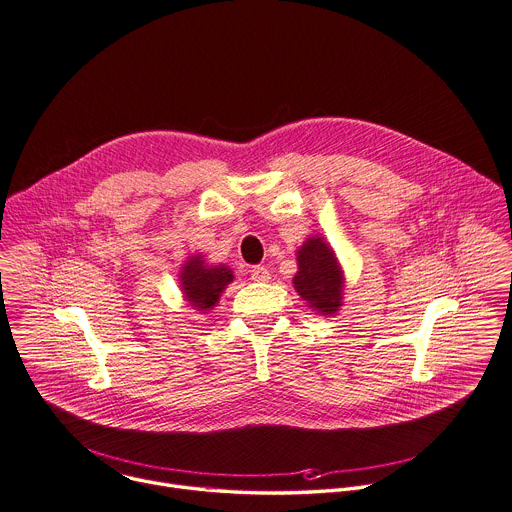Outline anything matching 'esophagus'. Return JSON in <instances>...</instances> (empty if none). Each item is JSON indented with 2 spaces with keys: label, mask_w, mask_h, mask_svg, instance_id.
Instances as JSON below:
<instances>
[{
  "label": "esophagus",
  "mask_w": 512,
  "mask_h": 512,
  "mask_svg": "<svg viewBox=\"0 0 512 512\" xmlns=\"http://www.w3.org/2000/svg\"><path fill=\"white\" fill-rule=\"evenodd\" d=\"M251 279H253V281H257V283H267V281L271 279V275H269L267 267L257 265V267H253V269H251Z\"/></svg>",
  "instance_id": "obj_1"
}]
</instances>
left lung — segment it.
<instances>
[{"instance_id":"obj_1","label":"left lung","mask_w":512,"mask_h":512,"mask_svg":"<svg viewBox=\"0 0 512 512\" xmlns=\"http://www.w3.org/2000/svg\"><path fill=\"white\" fill-rule=\"evenodd\" d=\"M299 271L293 277L295 291L321 315H335L343 305V271L335 251L323 237H309L297 251Z\"/></svg>"}]
</instances>
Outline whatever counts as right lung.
<instances>
[{"label": "right lung", "mask_w": 512, "mask_h": 512, "mask_svg": "<svg viewBox=\"0 0 512 512\" xmlns=\"http://www.w3.org/2000/svg\"><path fill=\"white\" fill-rule=\"evenodd\" d=\"M231 281L233 271L227 265H207L203 255L189 257L179 273L181 291L189 305L197 311L213 309Z\"/></svg>", "instance_id": "1"}]
</instances>
